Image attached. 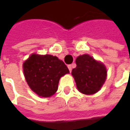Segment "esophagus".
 <instances>
[{"instance_id": "34e87169", "label": "esophagus", "mask_w": 130, "mask_h": 130, "mask_svg": "<svg viewBox=\"0 0 130 130\" xmlns=\"http://www.w3.org/2000/svg\"><path fill=\"white\" fill-rule=\"evenodd\" d=\"M68 69H69L70 72H71V71H72V68H73V65H68Z\"/></svg>"}]
</instances>
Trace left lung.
<instances>
[{"label":"left lung","instance_id":"obj_1","mask_svg":"<svg viewBox=\"0 0 130 130\" xmlns=\"http://www.w3.org/2000/svg\"><path fill=\"white\" fill-rule=\"evenodd\" d=\"M76 64L72 74L79 92L85 95H93L100 90L107 76L103 63L88 54H84L76 58Z\"/></svg>","mask_w":130,"mask_h":130}]
</instances>
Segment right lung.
Masks as SVG:
<instances>
[{"label": "right lung", "mask_w": 130, "mask_h": 130, "mask_svg": "<svg viewBox=\"0 0 130 130\" xmlns=\"http://www.w3.org/2000/svg\"><path fill=\"white\" fill-rule=\"evenodd\" d=\"M25 79L30 89L42 98H49L58 90L60 77L70 73L62 60L52 55L32 54L23 64Z\"/></svg>", "instance_id": "add662e5"}]
</instances>
